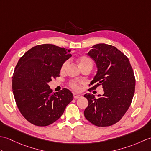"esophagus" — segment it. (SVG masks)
<instances>
[{"mask_svg": "<svg viewBox=\"0 0 151 151\" xmlns=\"http://www.w3.org/2000/svg\"><path fill=\"white\" fill-rule=\"evenodd\" d=\"M74 98L75 99H78L80 97H81V95H77L76 93H74Z\"/></svg>", "mask_w": 151, "mask_h": 151, "instance_id": "obj_1", "label": "esophagus"}]
</instances>
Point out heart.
I'll use <instances>...</instances> for the list:
<instances>
[{
  "label": "heart",
  "instance_id": "heart-1",
  "mask_svg": "<svg viewBox=\"0 0 151 151\" xmlns=\"http://www.w3.org/2000/svg\"><path fill=\"white\" fill-rule=\"evenodd\" d=\"M77 61H78V63L79 64L80 67H81V68H82V67H86V66H90L91 67L93 66L92 60L90 58L87 56H79L77 58ZM68 63H69V62L67 60H66L65 62H64L63 63L62 67H61V71H64V70H65L67 65H68ZM80 84H81V83L76 82V81H71L69 82L70 87L75 91L79 90Z\"/></svg>",
  "mask_w": 151,
  "mask_h": 151
}]
</instances>
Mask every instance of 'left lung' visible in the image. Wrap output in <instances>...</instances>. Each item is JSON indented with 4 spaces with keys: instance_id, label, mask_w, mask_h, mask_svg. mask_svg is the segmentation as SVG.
Instances as JSON below:
<instances>
[{
    "instance_id": "left-lung-1",
    "label": "left lung",
    "mask_w": 151,
    "mask_h": 151,
    "mask_svg": "<svg viewBox=\"0 0 151 151\" xmlns=\"http://www.w3.org/2000/svg\"><path fill=\"white\" fill-rule=\"evenodd\" d=\"M88 55L97 67V73L90 83L93 86L88 91L101 85L104 94L99 95V98L90 93L84 95L88 101L84 116L95 126H111L123 117L132 102L136 85L133 69L129 58L110 45H95Z\"/></svg>"
}]
</instances>
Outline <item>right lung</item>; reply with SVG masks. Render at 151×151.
<instances>
[{
  "instance_id": "add662e5",
  "label": "right lung",
  "mask_w": 151,
  "mask_h": 151,
  "mask_svg": "<svg viewBox=\"0 0 151 151\" xmlns=\"http://www.w3.org/2000/svg\"><path fill=\"white\" fill-rule=\"evenodd\" d=\"M70 52V49L43 44L19 59L12 76V89L19 111L30 123L39 127L53 123L73 99L68 89L55 93L48 84L60 76L63 63L72 56Z\"/></svg>"
}]
</instances>
